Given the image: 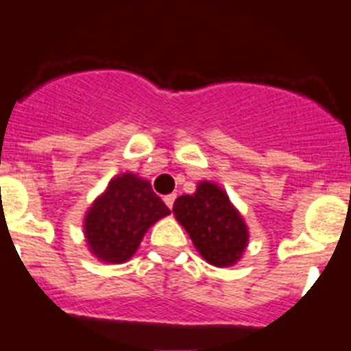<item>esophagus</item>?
I'll return each mask as SVG.
<instances>
[{
	"label": "esophagus",
	"mask_w": 351,
	"mask_h": 351,
	"mask_svg": "<svg viewBox=\"0 0 351 351\" xmlns=\"http://www.w3.org/2000/svg\"><path fill=\"white\" fill-rule=\"evenodd\" d=\"M175 199H176L175 194H169V196L164 197V203L167 205V208H173V203H175Z\"/></svg>",
	"instance_id": "esophagus-1"
}]
</instances>
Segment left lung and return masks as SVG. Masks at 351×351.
Here are the masks:
<instances>
[{"label":"left lung","mask_w":351,"mask_h":351,"mask_svg":"<svg viewBox=\"0 0 351 351\" xmlns=\"http://www.w3.org/2000/svg\"><path fill=\"white\" fill-rule=\"evenodd\" d=\"M173 213L206 263L224 268L242 260L249 243V228L217 184L197 182L196 193L176 197Z\"/></svg>","instance_id":"left-lung-1"}]
</instances>
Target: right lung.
<instances>
[{"instance_id":"obj_1","label":"right lung","mask_w":351,"mask_h":351,"mask_svg":"<svg viewBox=\"0 0 351 351\" xmlns=\"http://www.w3.org/2000/svg\"><path fill=\"white\" fill-rule=\"evenodd\" d=\"M169 213L148 180L130 171L112 176L84 213L88 251L102 263H125L136 254L146 231Z\"/></svg>"}]
</instances>
